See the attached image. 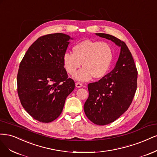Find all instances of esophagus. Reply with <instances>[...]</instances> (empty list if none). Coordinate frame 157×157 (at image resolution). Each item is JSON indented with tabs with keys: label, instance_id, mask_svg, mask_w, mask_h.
I'll list each match as a JSON object with an SVG mask.
<instances>
[{
	"label": "esophagus",
	"instance_id": "34e87169",
	"mask_svg": "<svg viewBox=\"0 0 157 157\" xmlns=\"http://www.w3.org/2000/svg\"><path fill=\"white\" fill-rule=\"evenodd\" d=\"M75 86H76V87H78V88H80V87H82L83 84L81 83H79V82H77L76 83H75Z\"/></svg>",
	"mask_w": 157,
	"mask_h": 157
}]
</instances>
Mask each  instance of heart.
Instances as JSON below:
<instances>
[{
	"label": "heart",
	"mask_w": 157,
	"mask_h": 157,
	"mask_svg": "<svg viewBox=\"0 0 157 157\" xmlns=\"http://www.w3.org/2000/svg\"><path fill=\"white\" fill-rule=\"evenodd\" d=\"M72 51L73 53L64 55L63 64L67 72L72 75L82 63L83 68L74 75L76 80L87 82L93 77L102 79L109 72L113 53L108 44L85 40L75 44Z\"/></svg>",
	"instance_id": "heart-1"
}]
</instances>
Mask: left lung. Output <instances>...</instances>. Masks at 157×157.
I'll return each mask as SVG.
<instances>
[{
  "label": "left lung",
  "instance_id": "obj_1",
  "mask_svg": "<svg viewBox=\"0 0 157 157\" xmlns=\"http://www.w3.org/2000/svg\"><path fill=\"white\" fill-rule=\"evenodd\" d=\"M97 36L112 40L121 48L115 67L98 82L88 84L89 97L84 104L87 118L97 125L113 123L132 102L137 89L138 70L127 45L119 38L105 33Z\"/></svg>",
  "mask_w": 157,
  "mask_h": 157
}]
</instances>
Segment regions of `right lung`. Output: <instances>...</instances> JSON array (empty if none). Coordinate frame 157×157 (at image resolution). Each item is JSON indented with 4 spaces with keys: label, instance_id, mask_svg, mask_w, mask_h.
I'll return each instance as SVG.
<instances>
[{
    "label": "right lung",
    "instance_id": "add662e5",
    "mask_svg": "<svg viewBox=\"0 0 157 157\" xmlns=\"http://www.w3.org/2000/svg\"><path fill=\"white\" fill-rule=\"evenodd\" d=\"M72 39L55 33L38 38L20 63L17 93L26 112L42 123H50L61 113L67 97L75 88L68 78L63 56Z\"/></svg>",
    "mask_w": 157,
    "mask_h": 157
}]
</instances>
